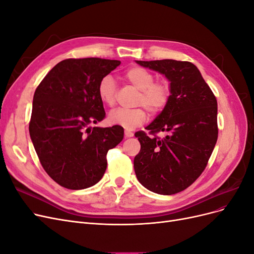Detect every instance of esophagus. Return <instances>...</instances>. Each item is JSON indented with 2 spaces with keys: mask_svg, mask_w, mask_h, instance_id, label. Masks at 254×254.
Here are the masks:
<instances>
[{
  "mask_svg": "<svg viewBox=\"0 0 254 254\" xmlns=\"http://www.w3.org/2000/svg\"><path fill=\"white\" fill-rule=\"evenodd\" d=\"M133 136V132L129 131V130H125V137H131Z\"/></svg>",
  "mask_w": 254,
  "mask_h": 254,
  "instance_id": "esophagus-1",
  "label": "esophagus"
}]
</instances>
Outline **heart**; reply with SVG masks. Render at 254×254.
Returning <instances> with one entry per match:
<instances>
[{
    "mask_svg": "<svg viewBox=\"0 0 254 254\" xmlns=\"http://www.w3.org/2000/svg\"><path fill=\"white\" fill-rule=\"evenodd\" d=\"M124 77L132 84L140 94L137 105L144 106L150 113L157 114L167 106L172 95L170 83L164 80L155 81L153 74L141 66L130 67L124 73ZM118 86L111 75H106L99 80L97 95L101 102L107 106H113L117 97ZM146 120V112L143 108L113 109L108 114L109 124L120 126L126 130H131L142 125Z\"/></svg>",
    "mask_w": 254,
    "mask_h": 254,
    "instance_id": "heart-1",
    "label": "heart"
}]
</instances>
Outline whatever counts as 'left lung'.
<instances>
[{
    "instance_id": "8db88e82",
    "label": "left lung",
    "mask_w": 254,
    "mask_h": 254,
    "mask_svg": "<svg viewBox=\"0 0 254 254\" xmlns=\"http://www.w3.org/2000/svg\"><path fill=\"white\" fill-rule=\"evenodd\" d=\"M135 63L171 81L167 106L144 131L135 132L141 150L134 157L136 178L147 190L173 195L188 189L202 174L218 136L217 101L197 66L173 59ZM163 131V139L155 133Z\"/></svg>"
}]
</instances>
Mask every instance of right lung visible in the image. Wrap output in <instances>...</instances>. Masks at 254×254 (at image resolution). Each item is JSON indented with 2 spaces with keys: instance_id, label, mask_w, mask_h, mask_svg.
I'll use <instances>...</instances> for the list:
<instances>
[{
  "instance_id": "1",
  "label": "right lung",
  "mask_w": 254,
  "mask_h": 254,
  "mask_svg": "<svg viewBox=\"0 0 254 254\" xmlns=\"http://www.w3.org/2000/svg\"><path fill=\"white\" fill-rule=\"evenodd\" d=\"M121 64L102 58L65 59L37 87L29 134L44 171L59 186H94L107 168V152L124 137L120 126L91 127L105 119L98 82Z\"/></svg>"
}]
</instances>
